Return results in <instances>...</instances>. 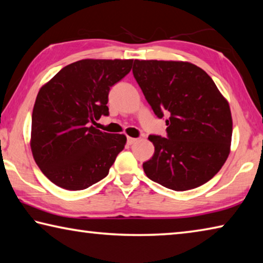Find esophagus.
Masks as SVG:
<instances>
[{
  "label": "esophagus",
  "instance_id": "esophagus-1",
  "mask_svg": "<svg viewBox=\"0 0 263 263\" xmlns=\"http://www.w3.org/2000/svg\"><path fill=\"white\" fill-rule=\"evenodd\" d=\"M137 141V139L136 138H131V137H127V144L128 145H133L135 144V142Z\"/></svg>",
  "mask_w": 263,
  "mask_h": 263
}]
</instances>
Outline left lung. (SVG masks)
Masks as SVG:
<instances>
[{"label":"left lung","instance_id":"8db88e82","mask_svg":"<svg viewBox=\"0 0 263 263\" xmlns=\"http://www.w3.org/2000/svg\"><path fill=\"white\" fill-rule=\"evenodd\" d=\"M133 77L167 137L151 135L154 154L146 176L175 191L206 183L225 163L232 138L230 105L213 80L189 62L135 60Z\"/></svg>","mask_w":263,"mask_h":263}]
</instances>
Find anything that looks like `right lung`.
<instances>
[{"instance_id":"1","label":"right lung","mask_w":263,"mask_h":263,"mask_svg":"<svg viewBox=\"0 0 263 263\" xmlns=\"http://www.w3.org/2000/svg\"><path fill=\"white\" fill-rule=\"evenodd\" d=\"M132 62L80 60L41 88L32 111L31 149L43 174L55 185L83 190L109 174L126 137L91 124L109 116L110 88L130 73Z\"/></svg>"}]
</instances>
